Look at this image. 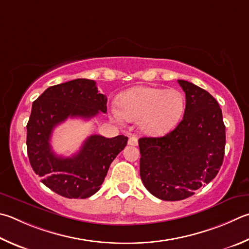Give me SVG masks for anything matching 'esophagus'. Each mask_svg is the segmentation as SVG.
<instances>
[{
	"label": "esophagus",
	"mask_w": 249,
	"mask_h": 249,
	"mask_svg": "<svg viewBox=\"0 0 249 249\" xmlns=\"http://www.w3.org/2000/svg\"><path fill=\"white\" fill-rule=\"evenodd\" d=\"M128 144L129 146H137L138 144V139L136 136H132L128 139Z\"/></svg>",
	"instance_id": "obj_1"
}]
</instances>
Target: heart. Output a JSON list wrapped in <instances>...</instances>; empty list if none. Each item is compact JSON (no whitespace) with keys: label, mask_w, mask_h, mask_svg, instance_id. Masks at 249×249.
Returning <instances> with one entry per match:
<instances>
[{"label":"heart","mask_w":249,"mask_h":249,"mask_svg":"<svg viewBox=\"0 0 249 249\" xmlns=\"http://www.w3.org/2000/svg\"><path fill=\"white\" fill-rule=\"evenodd\" d=\"M120 110H113L116 119L122 116L130 122H139V127L148 135H164L182 119L185 100L176 89L135 87L123 93Z\"/></svg>","instance_id":"heart-1"}]
</instances>
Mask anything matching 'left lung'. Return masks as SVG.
Masks as SVG:
<instances>
[{
    "mask_svg": "<svg viewBox=\"0 0 249 249\" xmlns=\"http://www.w3.org/2000/svg\"><path fill=\"white\" fill-rule=\"evenodd\" d=\"M186 97L183 120L163 137H142L140 178L153 196L166 201L188 198L213 179L222 165L225 126L219 103L186 80H178Z\"/></svg>",
    "mask_w": 249,
    "mask_h": 249,
    "instance_id": "1",
    "label": "left lung"
}]
</instances>
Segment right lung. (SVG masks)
<instances>
[{"mask_svg": "<svg viewBox=\"0 0 249 249\" xmlns=\"http://www.w3.org/2000/svg\"><path fill=\"white\" fill-rule=\"evenodd\" d=\"M107 102L96 81L81 78L51 86L34 101L27 124L29 162L41 182L58 195L85 199L96 194L112 161L127 143L124 135H91L74 156L64 158L53 152L50 139L58 124L69 117L89 120L99 111L107 113Z\"/></svg>", "mask_w": 249, "mask_h": 249, "instance_id": "add662e5", "label": "right lung"}]
</instances>
